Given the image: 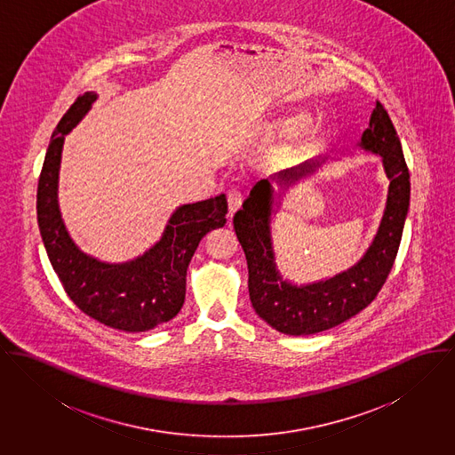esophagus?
<instances>
[{
	"mask_svg": "<svg viewBox=\"0 0 455 455\" xmlns=\"http://www.w3.org/2000/svg\"><path fill=\"white\" fill-rule=\"evenodd\" d=\"M227 201H228V216L232 218L235 214V211H239L243 205V196L237 190H230L227 194Z\"/></svg>",
	"mask_w": 455,
	"mask_h": 455,
	"instance_id": "1",
	"label": "esophagus"
}]
</instances>
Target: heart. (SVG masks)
<instances>
[{
  "mask_svg": "<svg viewBox=\"0 0 455 455\" xmlns=\"http://www.w3.org/2000/svg\"><path fill=\"white\" fill-rule=\"evenodd\" d=\"M307 119L305 111H291L283 116H277L265 124V134L270 138H281L291 134L288 150L293 155L308 152L319 145L324 136V124L321 120Z\"/></svg>",
  "mask_w": 455,
  "mask_h": 455,
  "instance_id": "1",
  "label": "heart"
}]
</instances>
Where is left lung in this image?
Listing matches in <instances>:
<instances>
[{"label": "left lung", "mask_w": 455, "mask_h": 455, "mask_svg": "<svg viewBox=\"0 0 455 455\" xmlns=\"http://www.w3.org/2000/svg\"><path fill=\"white\" fill-rule=\"evenodd\" d=\"M380 156L389 180L386 207L371 244L349 268L319 281L295 283L277 267L272 225L290 188L310 180L335 156L323 155L258 181L234 216V228L248 259V288L254 312L284 335L305 337L351 319L384 286L403 235L410 207V174L398 132L380 102L355 145Z\"/></svg>", "instance_id": "1"}]
</instances>
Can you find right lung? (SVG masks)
Returning <instances> with one entry per match:
<instances>
[{
    "label": "right lung",
    "mask_w": 455,
    "mask_h": 455,
    "mask_svg": "<svg viewBox=\"0 0 455 455\" xmlns=\"http://www.w3.org/2000/svg\"><path fill=\"white\" fill-rule=\"evenodd\" d=\"M98 101L85 92L71 104L53 131L36 196L38 227L52 267L68 297L102 324L140 333L171 321L183 307L187 270L204 235L227 223V197L178 205L162 237L132 259L109 263L82 251L71 239L59 207V172L66 136Z\"/></svg>",
    "instance_id": "obj_1"
}]
</instances>
